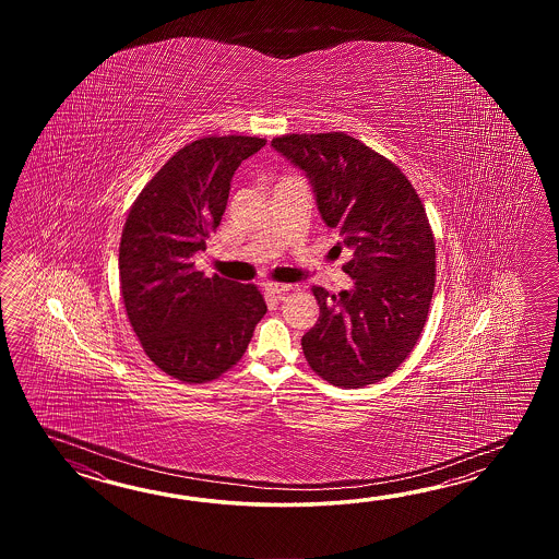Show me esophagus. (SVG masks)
I'll list each match as a JSON object with an SVG mask.
<instances>
[{
  "mask_svg": "<svg viewBox=\"0 0 559 559\" xmlns=\"http://www.w3.org/2000/svg\"><path fill=\"white\" fill-rule=\"evenodd\" d=\"M265 287V292L270 294V296L282 297L284 294H287L289 289H292V285L287 284H275V282H267V284L263 285Z\"/></svg>",
  "mask_w": 559,
  "mask_h": 559,
  "instance_id": "1",
  "label": "esophagus"
}]
</instances>
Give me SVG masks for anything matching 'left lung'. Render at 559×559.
I'll use <instances>...</instances> for the list:
<instances>
[{
	"label": "left lung",
	"mask_w": 559,
	"mask_h": 559,
	"mask_svg": "<svg viewBox=\"0 0 559 559\" xmlns=\"http://www.w3.org/2000/svg\"><path fill=\"white\" fill-rule=\"evenodd\" d=\"M272 145L306 171L325 226L352 260L340 296L313 285L316 325L301 337L309 368L337 388L388 378L416 347L436 287V241L412 181L344 131L287 133Z\"/></svg>",
	"instance_id": "left-lung-1"
}]
</instances>
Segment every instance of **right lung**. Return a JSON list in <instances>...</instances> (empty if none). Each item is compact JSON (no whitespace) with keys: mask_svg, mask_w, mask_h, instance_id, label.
<instances>
[{"mask_svg":"<svg viewBox=\"0 0 559 559\" xmlns=\"http://www.w3.org/2000/svg\"><path fill=\"white\" fill-rule=\"evenodd\" d=\"M265 140L210 135L171 155L131 205L119 243V289L143 352L186 383L238 364L267 311L260 289L195 270L219 226L229 181Z\"/></svg>","mask_w":559,"mask_h":559,"instance_id":"1","label":"right lung"}]
</instances>
